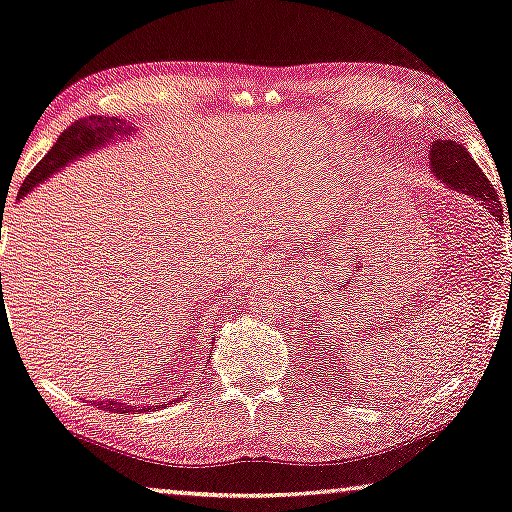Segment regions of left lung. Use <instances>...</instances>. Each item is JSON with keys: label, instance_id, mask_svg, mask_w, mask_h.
<instances>
[{"label": "left lung", "instance_id": "left-lung-1", "mask_svg": "<svg viewBox=\"0 0 512 512\" xmlns=\"http://www.w3.org/2000/svg\"><path fill=\"white\" fill-rule=\"evenodd\" d=\"M429 167L438 181L448 185L450 190H457L459 194H471L496 220H503V206L499 201V194H496L492 181L482 174L471 153L462 143L450 139L431 141Z\"/></svg>", "mask_w": 512, "mask_h": 512}]
</instances>
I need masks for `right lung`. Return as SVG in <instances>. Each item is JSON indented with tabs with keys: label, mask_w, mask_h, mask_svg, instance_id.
I'll list each match as a JSON object with an SVG mask.
<instances>
[{
	"label": "right lung",
	"mask_w": 512,
	"mask_h": 512,
	"mask_svg": "<svg viewBox=\"0 0 512 512\" xmlns=\"http://www.w3.org/2000/svg\"><path fill=\"white\" fill-rule=\"evenodd\" d=\"M129 134H132V127L125 125V122L118 118L92 115V118L76 120L69 129H64L55 146L48 150V155L43 157L37 167L32 169V174L25 178V183L18 192V199H23L27 192H32L39 183L53 176L55 171H60L64 164L74 162L76 157H83L85 153H90V150L102 148L111 141L127 139ZM92 403H97V408L109 410V413H143V410L153 408L150 403L148 406H141V403L139 406H134V403H125V401H92ZM162 406H167V401H164Z\"/></svg>",
	"instance_id": "1"
}]
</instances>
